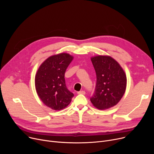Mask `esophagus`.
I'll return each instance as SVG.
<instances>
[{
    "instance_id": "esophagus-1",
    "label": "esophagus",
    "mask_w": 154,
    "mask_h": 154,
    "mask_svg": "<svg viewBox=\"0 0 154 154\" xmlns=\"http://www.w3.org/2000/svg\"><path fill=\"white\" fill-rule=\"evenodd\" d=\"M78 94H85V92L84 91H80L79 92H77Z\"/></svg>"
}]
</instances>
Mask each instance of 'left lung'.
<instances>
[{"label": "left lung", "mask_w": 154, "mask_h": 154, "mask_svg": "<svg viewBox=\"0 0 154 154\" xmlns=\"http://www.w3.org/2000/svg\"><path fill=\"white\" fill-rule=\"evenodd\" d=\"M96 73L95 91L91 97L99 109H107L120 100L127 85V77L119 63L109 56L99 55L91 58Z\"/></svg>", "instance_id": "1"}]
</instances>
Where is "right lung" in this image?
<instances>
[{"instance_id":"add662e5","label":"right lung","mask_w":154,"mask_h":154,"mask_svg":"<svg viewBox=\"0 0 154 154\" xmlns=\"http://www.w3.org/2000/svg\"><path fill=\"white\" fill-rule=\"evenodd\" d=\"M72 59V56L66 53L51 56L41 64L36 74L37 93L45 106L53 110L66 108L74 97L67 89L64 78Z\"/></svg>"}]
</instances>
